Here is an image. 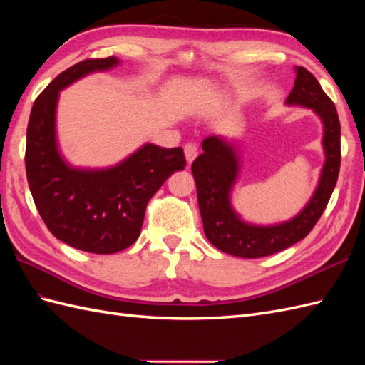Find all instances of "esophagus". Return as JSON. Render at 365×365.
Segmentation results:
<instances>
[{
  "label": "esophagus",
  "instance_id": "obj_1",
  "mask_svg": "<svg viewBox=\"0 0 365 365\" xmlns=\"http://www.w3.org/2000/svg\"><path fill=\"white\" fill-rule=\"evenodd\" d=\"M196 157H197V145L192 144V143L185 144V158H187L188 165H191Z\"/></svg>",
  "mask_w": 365,
  "mask_h": 365
}]
</instances>
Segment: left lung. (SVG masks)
Listing matches in <instances>:
<instances>
[{
    "label": "left lung",
    "instance_id": "obj_1",
    "mask_svg": "<svg viewBox=\"0 0 365 365\" xmlns=\"http://www.w3.org/2000/svg\"><path fill=\"white\" fill-rule=\"evenodd\" d=\"M294 86L285 105L309 108L319 115L323 125L324 163L314 195L293 218L276 224H252L235 212L232 191L240 177L242 158L238 147L230 139L221 135L205 138L204 152L191 166L205 237L220 251L235 257H265L298 243L320 220L337 183L340 122L336 106L304 67H294Z\"/></svg>",
    "mask_w": 365,
    "mask_h": 365
}]
</instances>
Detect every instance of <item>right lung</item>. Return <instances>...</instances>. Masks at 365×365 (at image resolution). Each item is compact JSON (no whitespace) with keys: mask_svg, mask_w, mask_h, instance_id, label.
I'll return each mask as SVG.
<instances>
[{"mask_svg":"<svg viewBox=\"0 0 365 365\" xmlns=\"http://www.w3.org/2000/svg\"><path fill=\"white\" fill-rule=\"evenodd\" d=\"M115 56L86 59L59 73L36 98L26 130V177L51 234L75 250L114 254L141 234L145 207L175 170L187 165L182 147L145 143L110 168L72 166L56 135L59 92L94 72L118 67Z\"/></svg>","mask_w":365,"mask_h":365,"instance_id":"right-lung-1","label":"right lung"}]
</instances>
